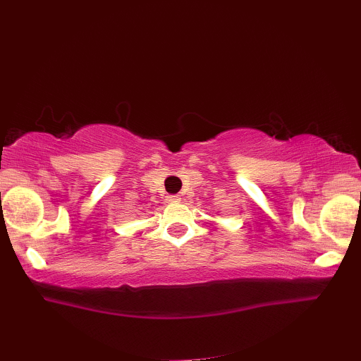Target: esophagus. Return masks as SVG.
Here are the masks:
<instances>
[{
  "label": "esophagus",
  "mask_w": 361,
  "mask_h": 361,
  "mask_svg": "<svg viewBox=\"0 0 361 361\" xmlns=\"http://www.w3.org/2000/svg\"><path fill=\"white\" fill-rule=\"evenodd\" d=\"M166 201L169 202V204H178V202H180V198L178 195H169L168 198H166Z\"/></svg>",
  "instance_id": "34e87169"
}]
</instances>
